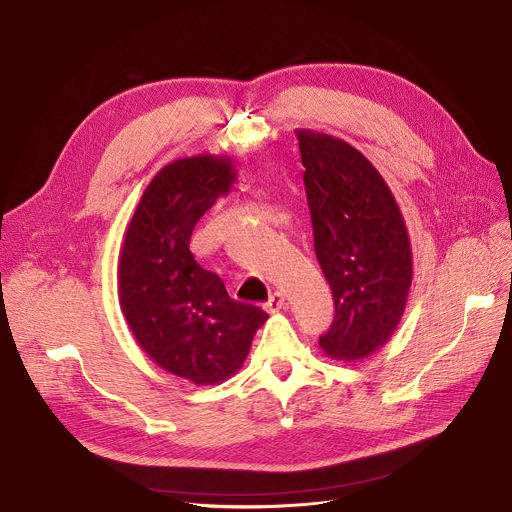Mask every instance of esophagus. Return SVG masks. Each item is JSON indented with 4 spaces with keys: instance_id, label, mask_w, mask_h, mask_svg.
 <instances>
[{
    "instance_id": "obj_1",
    "label": "esophagus",
    "mask_w": 512,
    "mask_h": 512,
    "mask_svg": "<svg viewBox=\"0 0 512 512\" xmlns=\"http://www.w3.org/2000/svg\"><path fill=\"white\" fill-rule=\"evenodd\" d=\"M286 306V296L282 294V292H273L271 296H269V300L265 302V310L267 312H280L282 308Z\"/></svg>"
}]
</instances>
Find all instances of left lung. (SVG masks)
Segmentation results:
<instances>
[{
  "mask_svg": "<svg viewBox=\"0 0 512 512\" xmlns=\"http://www.w3.org/2000/svg\"><path fill=\"white\" fill-rule=\"evenodd\" d=\"M314 251L335 300L318 345L333 359H363L390 341L412 284L404 216L380 171L349 143L298 128Z\"/></svg>",
  "mask_w": 512,
  "mask_h": 512,
  "instance_id": "8db88e82",
  "label": "left lung"
}]
</instances>
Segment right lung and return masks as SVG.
Masks as SVG:
<instances>
[{"mask_svg": "<svg viewBox=\"0 0 512 512\" xmlns=\"http://www.w3.org/2000/svg\"><path fill=\"white\" fill-rule=\"evenodd\" d=\"M235 181L226 155L171 161L143 192L118 259L120 310L136 343L169 374L198 386L237 374L267 320L259 306L232 300L190 251L196 222Z\"/></svg>", "mask_w": 512, "mask_h": 512, "instance_id": "add662e5", "label": "right lung"}]
</instances>
